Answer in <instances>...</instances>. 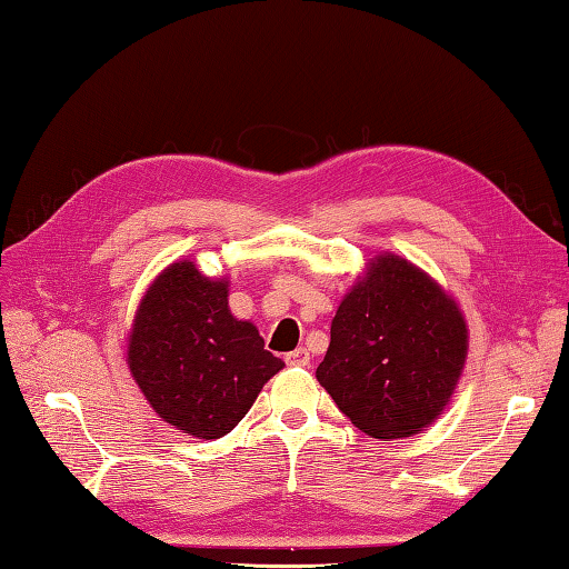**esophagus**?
<instances>
[{
    "mask_svg": "<svg viewBox=\"0 0 569 569\" xmlns=\"http://www.w3.org/2000/svg\"><path fill=\"white\" fill-rule=\"evenodd\" d=\"M284 361H287L289 366H299V368H307V366H309V351L305 349V346H299V349H295V351H289V353L284 356Z\"/></svg>",
    "mask_w": 569,
    "mask_h": 569,
    "instance_id": "obj_1",
    "label": "esophagus"
}]
</instances>
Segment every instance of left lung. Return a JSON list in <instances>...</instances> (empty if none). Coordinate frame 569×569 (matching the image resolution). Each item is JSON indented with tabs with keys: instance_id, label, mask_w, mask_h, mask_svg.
Returning a JSON list of instances; mask_svg holds the SVG:
<instances>
[{
	"instance_id": "1",
	"label": "left lung",
	"mask_w": 569,
	"mask_h": 569,
	"mask_svg": "<svg viewBox=\"0 0 569 569\" xmlns=\"http://www.w3.org/2000/svg\"><path fill=\"white\" fill-rule=\"evenodd\" d=\"M467 353L455 297L410 260L380 252L336 309L317 380L358 430L390 442L445 412Z\"/></svg>"
}]
</instances>
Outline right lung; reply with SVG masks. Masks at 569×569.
<instances>
[{"label":"right lung","mask_w":569,"mask_h":569,"mask_svg":"<svg viewBox=\"0 0 569 569\" xmlns=\"http://www.w3.org/2000/svg\"><path fill=\"white\" fill-rule=\"evenodd\" d=\"M228 277L177 260L147 287L127 333V366L167 425L199 439L228 435L284 368L252 321L228 307Z\"/></svg>","instance_id":"obj_1"}]
</instances>
